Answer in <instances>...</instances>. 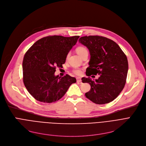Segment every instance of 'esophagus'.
I'll return each instance as SVG.
<instances>
[{"instance_id":"34e87169","label":"esophagus","mask_w":146,"mask_h":146,"mask_svg":"<svg viewBox=\"0 0 146 146\" xmlns=\"http://www.w3.org/2000/svg\"><path fill=\"white\" fill-rule=\"evenodd\" d=\"M76 80H77L78 82H82V80L80 78H76Z\"/></svg>"}]
</instances>
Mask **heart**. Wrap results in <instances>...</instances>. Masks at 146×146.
I'll list each match as a JSON object with an SVG mask.
<instances>
[{
  "label": "heart",
  "instance_id": "b5f03b06",
  "mask_svg": "<svg viewBox=\"0 0 146 146\" xmlns=\"http://www.w3.org/2000/svg\"><path fill=\"white\" fill-rule=\"evenodd\" d=\"M76 52L78 54L82 57L83 55H85V54H88V49L85 47H83V46H80V47H78L76 48ZM69 56V54L67 55L66 56V58L67 59L68 57ZM73 73H74L76 75H80L82 73V69L80 68H75L73 70Z\"/></svg>",
  "mask_w": 146,
  "mask_h": 146
}]
</instances>
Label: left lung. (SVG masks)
I'll use <instances>...</instances> for the list:
<instances>
[{
    "label": "left lung",
    "mask_w": 146,
    "mask_h": 146,
    "mask_svg": "<svg viewBox=\"0 0 146 146\" xmlns=\"http://www.w3.org/2000/svg\"><path fill=\"white\" fill-rule=\"evenodd\" d=\"M79 42L89 49L90 59L86 74H100L98 79H82L89 83L90 89L86 97L96 104H105L113 101L121 92L126 83L128 64L125 53L119 46L108 38L99 35L81 37Z\"/></svg>",
    "instance_id": "1"
}]
</instances>
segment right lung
<instances>
[{
  "label": "right lung",
  "instance_id": "add662e5",
  "mask_svg": "<svg viewBox=\"0 0 146 146\" xmlns=\"http://www.w3.org/2000/svg\"><path fill=\"white\" fill-rule=\"evenodd\" d=\"M79 36L52 35L36 41L25 54L22 62L23 82L28 92L38 101L55 102L62 98L72 83L70 75L55 76L56 67H63L66 56Z\"/></svg>",
  "mask_w": 146,
  "mask_h": 146
}]
</instances>
